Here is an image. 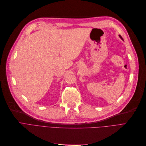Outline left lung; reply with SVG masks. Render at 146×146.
Instances as JSON below:
<instances>
[{
    "label": "left lung",
    "mask_w": 146,
    "mask_h": 146,
    "mask_svg": "<svg viewBox=\"0 0 146 146\" xmlns=\"http://www.w3.org/2000/svg\"><path fill=\"white\" fill-rule=\"evenodd\" d=\"M119 37H120V38H121L122 40H123V38H122V37H121L120 35H119Z\"/></svg>",
    "instance_id": "1"
}]
</instances>
